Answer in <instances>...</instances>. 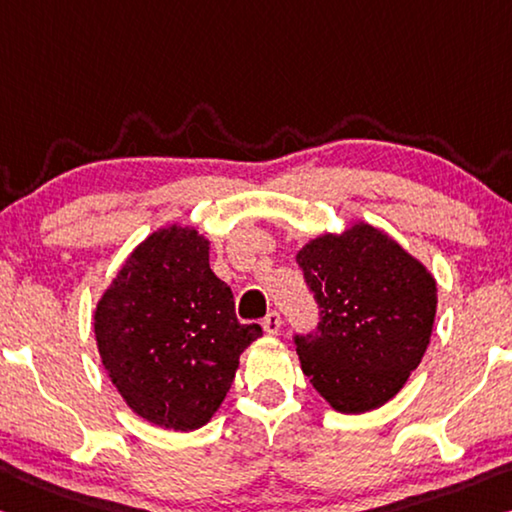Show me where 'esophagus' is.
<instances>
[{"label": "esophagus", "instance_id": "34e87169", "mask_svg": "<svg viewBox=\"0 0 512 512\" xmlns=\"http://www.w3.org/2000/svg\"><path fill=\"white\" fill-rule=\"evenodd\" d=\"M280 326H282V316H280L278 312H269V314L264 316V321H262V328H264L266 335H278Z\"/></svg>", "mask_w": 512, "mask_h": 512}]
</instances>
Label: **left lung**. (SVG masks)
<instances>
[{
  "mask_svg": "<svg viewBox=\"0 0 512 512\" xmlns=\"http://www.w3.org/2000/svg\"><path fill=\"white\" fill-rule=\"evenodd\" d=\"M296 262L319 305L316 332L294 337L316 392L344 415L394 399L431 342L433 273L364 221L307 241Z\"/></svg>",
  "mask_w": 512,
  "mask_h": 512,
  "instance_id": "obj_1",
  "label": "left lung"
}]
</instances>
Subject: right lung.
<instances>
[{
  "instance_id": "1",
  "label": "right lung",
  "mask_w": 512,
  "mask_h": 512,
  "mask_svg": "<svg viewBox=\"0 0 512 512\" xmlns=\"http://www.w3.org/2000/svg\"><path fill=\"white\" fill-rule=\"evenodd\" d=\"M95 342L111 383L154 426L196 431L221 408L239 355L262 337L234 314L209 269V239L189 225L152 232L97 300Z\"/></svg>"
}]
</instances>
